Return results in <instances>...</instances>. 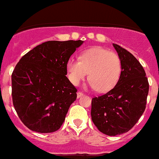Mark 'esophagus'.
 I'll use <instances>...</instances> for the list:
<instances>
[{
  "label": "esophagus",
  "mask_w": 159,
  "mask_h": 159,
  "mask_svg": "<svg viewBox=\"0 0 159 159\" xmlns=\"http://www.w3.org/2000/svg\"><path fill=\"white\" fill-rule=\"evenodd\" d=\"M82 96H83V94H82V92H77V98H81Z\"/></svg>",
  "instance_id": "34e87169"
}]
</instances>
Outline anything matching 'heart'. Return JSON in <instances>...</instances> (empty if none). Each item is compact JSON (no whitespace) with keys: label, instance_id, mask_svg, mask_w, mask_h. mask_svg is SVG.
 I'll return each instance as SVG.
<instances>
[{"label":"heart","instance_id":"1","mask_svg":"<svg viewBox=\"0 0 159 159\" xmlns=\"http://www.w3.org/2000/svg\"><path fill=\"white\" fill-rule=\"evenodd\" d=\"M66 69L73 85L79 86L90 71L89 86L100 93H105L118 82L121 74V61L116 53L97 46L83 51L79 60L69 59Z\"/></svg>","mask_w":159,"mask_h":159}]
</instances>
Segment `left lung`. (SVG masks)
Returning <instances> with one entry per match:
<instances>
[{"label":"left lung","mask_w":159,"mask_h":159,"mask_svg":"<svg viewBox=\"0 0 159 159\" xmlns=\"http://www.w3.org/2000/svg\"><path fill=\"white\" fill-rule=\"evenodd\" d=\"M121 61V74L113 89L94 97L91 118L101 133L116 136L127 133L142 116L149 93L145 72L133 54L113 43Z\"/></svg>","instance_id":"1"}]
</instances>
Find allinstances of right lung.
<instances>
[{"instance_id": "right-lung-1", "label": "right lung", "mask_w": 159, "mask_h": 159, "mask_svg": "<svg viewBox=\"0 0 159 159\" xmlns=\"http://www.w3.org/2000/svg\"><path fill=\"white\" fill-rule=\"evenodd\" d=\"M82 40L48 41L21 58L12 73V97L20 120L32 131H57L65 121L77 89L66 64Z\"/></svg>"}]
</instances>
